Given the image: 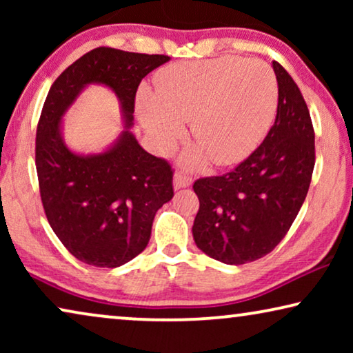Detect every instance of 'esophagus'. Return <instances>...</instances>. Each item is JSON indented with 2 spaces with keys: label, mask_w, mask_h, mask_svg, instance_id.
Segmentation results:
<instances>
[{
  "label": "esophagus",
  "mask_w": 353,
  "mask_h": 353,
  "mask_svg": "<svg viewBox=\"0 0 353 353\" xmlns=\"http://www.w3.org/2000/svg\"><path fill=\"white\" fill-rule=\"evenodd\" d=\"M191 183H192L191 178L183 175V173H175V175H173V188H175V190H181V188L191 186Z\"/></svg>",
  "instance_id": "obj_1"
}]
</instances>
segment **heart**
Wrapping results in <instances>:
<instances>
[{
  "mask_svg": "<svg viewBox=\"0 0 353 353\" xmlns=\"http://www.w3.org/2000/svg\"><path fill=\"white\" fill-rule=\"evenodd\" d=\"M278 83L262 61L225 56L178 62L156 75V94L141 88L137 114L149 138L168 151L191 122L199 144L185 157L188 167H201L207 157L219 167L248 157L262 141L276 114Z\"/></svg>",
  "mask_w": 353,
  "mask_h": 353,
  "instance_id": "1",
  "label": "heart"
}]
</instances>
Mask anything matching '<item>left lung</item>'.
Wrapping results in <instances>:
<instances>
[{
    "label": "left lung",
    "instance_id": "obj_1",
    "mask_svg": "<svg viewBox=\"0 0 353 353\" xmlns=\"http://www.w3.org/2000/svg\"><path fill=\"white\" fill-rule=\"evenodd\" d=\"M278 110L263 143L223 176L194 183L197 248L226 265L262 259L276 248L301 210L315 167V133L292 77L273 61Z\"/></svg>",
    "mask_w": 353,
    "mask_h": 353
}]
</instances>
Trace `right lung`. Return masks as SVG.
<instances>
[{
	"label": "right lung",
	"instance_id": "add662e5",
	"mask_svg": "<svg viewBox=\"0 0 353 353\" xmlns=\"http://www.w3.org/2000/svg\"><path fill=\"white\" fill-rule=\"evenodd\" d=\"M170 61L96 48L52 83L37 128L35 162L41 202L52 231L80 262L115 268L141 254L156 212L173 197V172L132 133L134 96L149 72ZM90 84L118 96L124 130L99 153L66 146L61 119Z\"/></svg>",
	"mask_w": 353,
	"mask_h": 353
}]
</instances>
